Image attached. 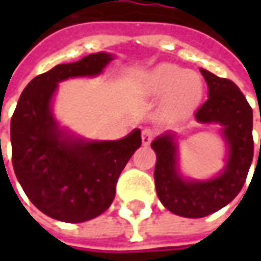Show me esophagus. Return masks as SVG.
<instances>
[{
    "mask_svg": "<svg viewBox=\"0 0 261 261\" xmlns=\"http://www.w3.org/2000/svg\"><path fill=\"white\" fill-rule=\"evenodd\" d=\"M152 138H154V130H151V129H144L142 130V144L144 145H148L152 141Z\"/></svg>",
    "mask_w": 261,
    "mask_h": 261,
    "instance_id": "esophagus-1",
    "label": "esophagus"
}]
</instances>
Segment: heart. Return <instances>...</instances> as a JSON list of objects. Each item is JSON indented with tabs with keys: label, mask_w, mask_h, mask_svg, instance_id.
<instances>
[{
	"label": "heart",
	"mask_w": 261,
	"mask_h": 261,
	"mask_svg": "<svg viewBox=\"0 0 261 261\" xmlns=\"http://www.w3.org/2000/svg\"><path fill=\"white\" fill-rule=\"evenodd\" d=\"M145 87L152 95H167L166 106L171 112H186L200 100L203 83L199 74L173 64H163L145 76Z\"/></svg>",
	"instance_id": "b5f03b06"
}]
</instances>
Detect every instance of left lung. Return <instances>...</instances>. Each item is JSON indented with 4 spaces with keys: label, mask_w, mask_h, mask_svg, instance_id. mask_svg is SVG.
Masks as SVG:
<instances>
[{
    "label": "left lung",
    "mask_w": 261,
    "mask_h": 261,
    "mask_svg": "<svg viewBox=\"0 0 261 261\" xmlns=\"http://www.w3.org/2000/svg\"><path fill=\"white\" fill-rule=\"evenodd\" d=\"M207 84V100L196 112L202 125H219L225 141L224 168L211 178L185 177L178 164V138L164 132L151 142L156 154L155 189L158 199L170 212L185 218H203L234 200L246 183L253 161V110L240 88L200 68ZM261 122V117H260Z\"/></svg>",
    "instance_id": "1"
}]
</instances>
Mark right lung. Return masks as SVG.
Masks as SVG:
<instances>
[{"label":"right lung","instance_id":"obj_1","mask_svg":"<svg viewBox=\"0 0 261 261\" xmlns=\"http://www.w3.org/2000/svg\"><path fill=\"white\" fill-rule=\"evenodd\" d=\"M115 59L98 52L61 64L33 78L11 117L13 167L30 202L62 222H86L112 205L117 178L141 146V129L117 141L86 139L62 127L54 115L58 84L95 76Z\"/></svg>","mask_w":261,"mask_h":261}]
</instances>
